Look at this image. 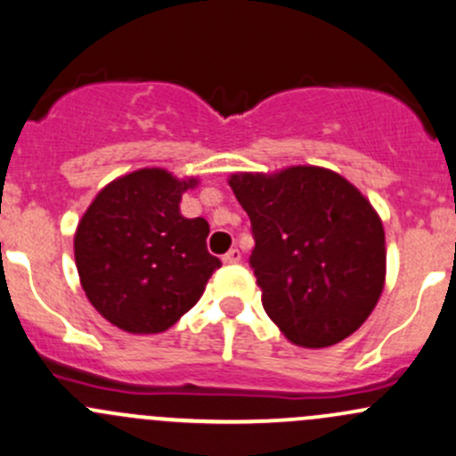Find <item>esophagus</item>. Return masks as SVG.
I'll return each mask as SVG.
<instances>
[{"instance_id":"1","label":"esophagus","mask_w":456,"mask_h":456,"mask_svg":"<svg viewBox=\"0 0 456 456\" xmlns=\"http://www.w3.org/2000/svg\"><path fill=\"white\" fill-rule=\"evenodd\" d=\"M240 260H242V253L238 251V248H229V251L223 256L224 265H238Z\"/></svg>"}]
</instances>
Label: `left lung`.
<instances>
[{
	"label": "left lung",
	"mask_w": 456,
	"mask_h": 456,
	"mask_svg": "<svg viewBox=\"0 0 456 456\" xmlns=\"http://www.w3.org/2000/svg\"><path fill=\"white\" fill-rule=\"evenodd\" d=\"M229 185L251 218L262 305L284 337L316 349L356 332L387 275L385 229L362 191L319 166L236 172Z\"/></svg>",
	"instance_id": "1"
}]
</instances>
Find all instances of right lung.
<instances>
[{
    "label": "right lung",
    "mask_w": 456,
    "mask_h": 456,
    "mask_svg": "<svg viewBox=\"0 0 456 456\" xmlns=\"http://www.w3.org/2000/svg\"><path fill=\"white\" fill-rule=\"evenodd\" d=\"M196 183L194 176L142 167L104 185L80 218V284L91 305L124 332H166L220 266L205 242L208 220L181 214V196Z\"/></svg>",
    "instance_id": "obj_1"
}]
</instances>
